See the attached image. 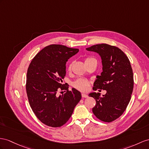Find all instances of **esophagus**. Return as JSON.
Returning a JSON list of instances; mask_svg holds the SVG:
<instances>
[{
	"instance_id": "esophagus-1",
	"label": "esophagus",
	"mask_w": 149,
	"mask_h": 149,
	"mask_svg": "<svg viewBox=\"0 0 149 149\" xmlns=\"http://www.w3.org/2000/svg\"><path fill=\"white\" fill-rule=\"evenodd\" d=\"M87 97H88V96H87V95H86V94H84V93H82V98H86Z\"/></svg>"
}]
</instances>
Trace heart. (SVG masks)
<instances>
[{"label": "heart", "mask_w": 149, "mask_h": 149, "mask_svg": "<svg viewBox=\"0 0 149 149\" xmlns=\"http://www.w3.org/2000/svg\"><path fill=\"white\" fill-rule=\"evenodd\" d=\"M95 62L97 63V60L92 56H87L85 58V63L86 65L89 64L91 63ZM72 67V63H70L68 66V71H70ZM72 86L75 89H77L81 91H87L89 89V87L90 86V82L86 79L80 78L77 80H76L72 83Z\"/></svg>", "instance_id": "obj_1"}]
</instances>
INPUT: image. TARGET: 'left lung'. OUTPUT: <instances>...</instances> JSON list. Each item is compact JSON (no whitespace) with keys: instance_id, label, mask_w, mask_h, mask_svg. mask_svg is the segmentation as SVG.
I'll return each instance as SVG.
<instances>
[{"instance_id":"obj_1","label":"left lung","mask_w":149,"mask_h":149,"mask_svg":"<svg viewBox=\"0 0 149 149\" xmlns=\"http://www.w3.org/2000/svg\"><path fill=\"white\" fill-rule=\"evenodd\" d=\"M86 49L99 53L102 59V72L97 76L94 91H106L102 96L99 93L89 94L96 101L93 112L101 121H113L123 114L130 101L134 84L130 62L125 53L114 46L102 43Z\"/></svg>"}]
</instances>
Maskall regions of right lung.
I'll return each mask as SVG.
<instances>
[{
  "label": "right lung",
  "instance_id": "right-lung-1",
  "mask_svg": "<svg viewBox=\"0 0 149 149\" xmlns=\"http://www.w3.org/2000/svg\"><path fill=\"white\" fill-rule=\"evenodd\" d=\"M78 52L64 45H48L37 53L28 68L26 90L29 105L38 119L48 127L65 124L81 100L77 90L62 84L66 62ZM60 90L65 93L58 96Z\"/></svg>",
  "mask_w": 149,
  "mask_h": 149
}]
</instances>
